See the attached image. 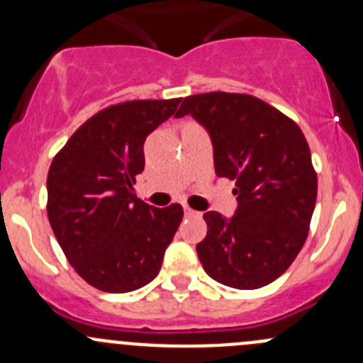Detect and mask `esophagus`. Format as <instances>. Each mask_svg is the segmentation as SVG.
Masks as SVG:
<instances>
[{"label": "esophagus", "instance_id": "esophagus-1", "mask_svg": "<svg viewBox=\"0 0 363 363\" xmlns=\"http://www.w3.org/2000/svg\"><path fill=\"white\" fill-rule=\"evenodd\" d=\"M184 214H186V216H195V214H199V212H195L191 207H188V205H184Z\"/></svg>", "mask_w": 363, "mask_h": 363}]
</instances>
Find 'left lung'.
Segmentation results:
<instances>
[{
    "label": "left lung",
    "mask_w": 363,
    "mask_h": 363,
    "mask_svg": "<svg viewBox=\"0 0 363 363\" xmlns=\"http://www.w3.org/2000/svg\"><path fill=\"white\" fill-rule=\"evenodd\" d=\"M186 113L208 130L216 174L235 181L239 195L232 219L203 214V270L237 290L265 286L286 272L309 233L318 195L309 144L294 119L251 94H193L175 117Z\"/></svg>",
    "instance_id": "1"
}]
</instances>
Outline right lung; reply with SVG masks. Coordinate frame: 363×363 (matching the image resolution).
<instances>
[{
    "label": "right lung",
    "instance_id": "1",
    "mask_svg": "<svg viewBox=\"0 0 363 363\" xmlns=\"http://www.w3.org/2000/svg\"><path fill=\"white\" fill-rule=\"evenodd\" d=\"M181 98L108 105L86 121L50 163L47 216L75 272L96 290L126 294L158 276L184 211L149 207L133 184L144 142Z\"/></svg>",
    "mask_w": 363,
    "mask_h": 363
}]
</instances>
